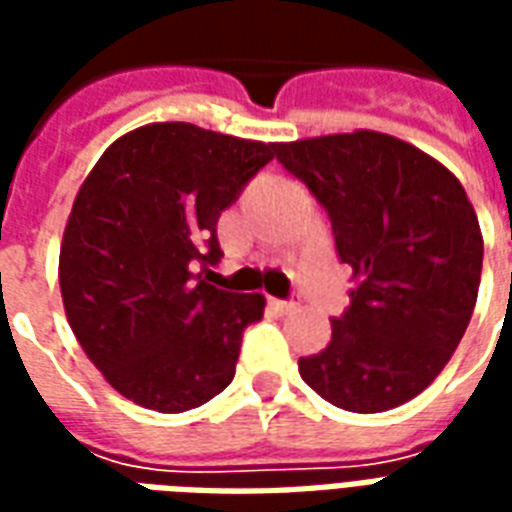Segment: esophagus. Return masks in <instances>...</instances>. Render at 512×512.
I'll return each instance as SVG.
<instances>
[{
	"label": "esophagus",
	"instance_id": "1",
	"mask_svg": "<svg viewBox=\"0 0 512 512\" xmlns=\"http://www.w3.org/2000/svg\"><path fill=\"white\" fill-rule=\"evenodd\" d=\"M268 307H271L274 312H279V315H288L296 304H293V301H282V299H268Z\"/></svg>",
	"mask_w": 512,
	"mask_h": 512
}]
</instances>
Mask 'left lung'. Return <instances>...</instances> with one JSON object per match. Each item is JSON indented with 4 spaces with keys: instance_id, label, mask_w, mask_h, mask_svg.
Wrapping results in <instances>:
<instances>
[{
    "instance_id": "left-lung-1",
    "label": "left lung",
    "mask_w": 512,
    "mask_h": 512,
    "mask_svg": "<svg viewBox=\"0 0 512 512\" xmlns=\"http://www.w3.org/2000/svg\"><path fill=\"white\" fill-rule=\"evenodd\" d=\"M277 161L329 213L340 263L359 285L321 354L299 373L332 406L378 414L417 397L472 321L483 235L436 158L378 131L277 145Z\"/></svg>"
}]
</instances>
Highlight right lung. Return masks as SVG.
I'll use <instances>...</instances> for the list:
<instances>
[{"label":"right lung","instance_id":"obj_1","mask_svg":"<svg viewBox=\"0 0 512 512\" xmlns=\"http://www.w3.org/2000/svg\"><path fill=\"white\" fill-rule=\"evenodd\" d=\"M274 150L153 123L106 147L82 183L62 235V304L84 354L128 400L180 414L233 381L266 299L211 285L216 222Z\"/></svg>","mask_w":512,"mask_h":512}]
</instances>
